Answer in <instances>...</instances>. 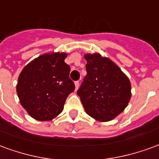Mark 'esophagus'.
<instances>
[{"label":"esophagus","mask_w":159,"mask_h":159,"mask_svg":"<svg viewBox=\"0 0 159 159\" xmlns=\"http://www.w3.org/2000/svg\"><path fill=\"white\" fill-rule=\"evenodd\" d=\"M78 87H79V82H78V81H77V82H75V91L77 90Z\"/></svg>","instance_id":"1"}]
</instances>
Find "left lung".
Wrapping results in <instances>:
<instances>
[{"label": "left lung", "instance_id": "8db88e82", "mask_svg": "<svg viewBox=\"0 0 159 159\" xmlns=\"http://www.w3.org/2000/svg\"><path fill=\"white\" fill-rule=\"evenodd\" d=\"M87 75L77 94L88 115L108 122L123 112L131 98L128 76L110 59L100 53H86Z\"/></svg>", "mask_w": 159, "mask_h": 159}]
</instances>
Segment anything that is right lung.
<instances>
[{
    "instance_id": "right-lung-1",
    "label": "right lung",
    "mask_w": 159,
    "mask_h": 159,
    "mask_svg": "<svg viewBox=\"0 0 159 159\" xmlns=\"http://www.w3.org/2000/svg\"><path fill=\"white\" fill-rule=\"evenodd\" d=\"M66 52H48L26 65L19 74L17 93L30 116L50 121L64 109L66 98L75 89L70 79Z\"/></svg>"
}]
</instances>
